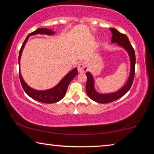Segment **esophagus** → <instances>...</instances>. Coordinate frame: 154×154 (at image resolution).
Here are the masks:
<instances>
[{
    "label": "esophagus",
    "mask_w": 154,
    "mask_h": 154,
    "mask_svg": "<svg viewBox=\"0 0 154 154\" xmlns=\"http://www.w3.org/2000/svg\"><path fill=\"white\" fill-rule=\"evenodd\" d=\"M88 69V65L86 63H85V62H82V63L79 64L78 65V71L80 73H82V72H85Z\"/></svg>",
    "instance_id": "obj_1"
}]
</instances>
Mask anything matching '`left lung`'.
Wrapping results in <instances>:
<instances>
[{
  "label": "left lung",
  "instance_id": "1",
  "mask_svg": "<svg viewBox=\"0 0 154 154\" xmlns=\"http://www.w3.org/2000/svg\"><path fill=\"white\" fill-rule=\"evenodd\" d=\"M110 30L112 33L111 42L113 43H118L119 46L122 47V48L126 49L129 54L130 59V73L126 85L123 88H122L120 90L113 93L101 94L98 93L95 90L94 85V78L90 72H87L85 73L87 76V83L86 85H85V90H86L87 94L92 100L98 103H109L122 97L130 89L134 78L136 58H135V52L134 48H132V45L130 43L128 38V36L126 35L120 33L118 30L115 29V28H110Z\"/></svg>",
  "mask_w": 154,
  "mask_h": 154
}]
</instances>
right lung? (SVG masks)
<instances>
[{
	"mask_svg": "<svg viewBox=\"0 0 154 154\" xmlns=\"http://www.w3.org/2000/svg\"><path fill=\"white\" fill-rule=\"evenodd\" d=\"M55 32H53L50 29H47V28H38L34 32L30 33L29 35L27 36L26 38L24 43L22 44V48H21L19 53V58H18V62H19L20 66V61L21 58V56H22V52L23 49H24L26 43L29 38V36L31 35H35L37 34H41V35H54ZM78 74L77 69L75 68L73 70H72L71 72H69L66 76H65L63 79H62L58 85H56L55 87L51 88V89L47 90H43V91H38L34 90L32 88L28 86V85L25 83V82L23 79L22 77V75L20 73V70H19V77L20 80L22 84V86L23 89L25 91V92L27 94L35 100L39 101L41 103H54L58 102L61 99L64 98V96L66 94V90L68 86H69V83H71V81L74 79V77Z\"/></svg>",
	"mask_w": 154,
	"mask_h": 154,
	"instance_id": "add662e5",
	"label": "right lung"
}]
</instances>
